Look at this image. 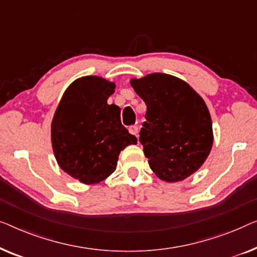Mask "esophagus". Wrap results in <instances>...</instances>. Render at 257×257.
Wrapping results in <instances>:
<instances>
[{
	"mask_svg": "<svg viewBox=\"0 0 257 257\" xmlns=\"http://www.w3.org/2000/svg\"><path fill=\"white\" fill-rule=\"evenodd\" d=\"M129 133L132 134V135H135L137 137V134H139V127H137V125H130Z\"/></svg>",
	"mask_w": 257,
	"mask_h": 257,
	"instance_id": "1",
	"label": "esophagus"
}]
</instances>
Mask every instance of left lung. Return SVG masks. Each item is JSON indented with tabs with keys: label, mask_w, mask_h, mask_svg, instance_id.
<instances>
[{
	"label": "left lung",
	"mask_w": 257,
	"mask_h": 257,
	"mask_svg": "<svg viewBox=\"0 0 257 257\" xmlns=\"http://www.w3.org/2000/svg\"><path fill=\"white\" fill-rule=\"evenodd\" d=\"M130 85L147 104L140 142L150 169L168 183L193 175L213 146L205 101L187 82L165 73L132 79Z\"/></svg>",
	"instance_id": "8db88e82"
}]
</instances>
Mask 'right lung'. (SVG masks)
<instances>
[{"label": "right lung", "instance_id": "obj_1", "mask_svg": "<svg viewBox=\"0 0 257 257\" xmlns=\"http://www.w3.org/2000/svg\"><path fill=\"white\" fill-rule=\"evenodd\" d=\"M115 84L87 75L68 86L51 123L52 149L64 172L86 185L109 177L118 155L137 139L121 123L120 107L108 104Z\"/></svg>", "mask_w": 257, "mask_h": 257}]
</instances>
